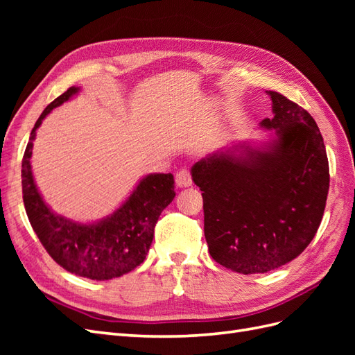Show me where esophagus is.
<instances>
[{
  "label": "esophagus",
  "mask_w": 355,
  "mask_h": 355,
  "mask_svg": "<svg viewBox=\"0 0 355 355\" xmlns=\"http://www.w3.org/2000/svg\"><path fill=\"white\" fill-rule=\"evenodd\" d=\"M175 180H176V185H178L179 188H188V187L192 185V178H191L189 171H188L187 168L179 170L178 173H176Z\"/></svg>",
  "instance_id": "esophagus-1"
}]
</instances>
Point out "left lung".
I'll list each match as a JSON object with an SVG mask.
<instances>
[{
    "label": "left lung",
    "mask_w": 355,
    "mask_h": 355,
    "mask_svg": "<svg viewBox=\"0 0 355 355\" xmlns=\"http://www.w3.org/2000/svg\"><path fill=\"white\" fill-rule=\"evenodd\" d=\"M270 141L209 154L192 166L202 191L210 256L240 274L277 270L302 253L320 227L329 192L326 146L314 118L277 92Z\"/></svg>",
    "instance_id": "1"
}]
</instances>
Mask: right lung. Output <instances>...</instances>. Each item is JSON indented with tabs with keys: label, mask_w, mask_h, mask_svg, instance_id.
<instances>
[{
	"label": "right lung",
	"mask_w": 355,
	"mask_h": 355,
	"mask_svg": "<svg viewBox=\"0 0 355 355\" xmlns=\"http://www.w3.org/2000/svg\"><path fill=\"white\" fill-rule=\"evenodd\" d=\"M78 92V87H69L60 94L32 128L22 159L24 204L32 230L53 259L75 275L105 282L133 271L145 261L159 214L176 196L175 179L171 173L145 176L112 214L92 223L73 222L53 211L32 175V148L42 120Z\"/></svg>",
	"instance_id": "1"
}]
</instances>
